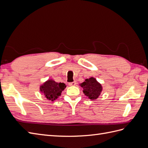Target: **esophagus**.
I'll list each match as a JSON object with an SVG mask.
<instances>
[{
    "instance_id": "esophagus-1",
    "label": "esophagus",
    "mask_w": 148,
    "mask_h": 148,
    "mask_svg": "<svg viewBox=\"0 0 148 148\" xmlns=\"http://www.w3.org/2000/svg\"><path fill=\"white\" fill-rule=\"evenodd\" d=\"M77 84V83H76L75 82H71V83H69V85L70 86H75V85Z\"/></svg>"
}]
</instances>
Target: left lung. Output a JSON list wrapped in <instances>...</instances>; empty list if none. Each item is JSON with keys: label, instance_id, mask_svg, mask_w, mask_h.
Returning <instances> with one entry per match:
<instances>
[{"label": "left lung", "instance_id": "left-lung-1", "mask_svg": "<svg viewBox=\"0 0 148 148\" xmlns=\"http://www.w3.org/2000/svg\"><path fill=\"white\" fill-rule=\"evenodd\" d=\"M79 86L83 89V92L84 95L91 100L97 99L102 91L101 84L94 77L86 79L84 82L79 84Z\"/></svg>", "mask_w": 148, "mask_h": 148}]
</instances>
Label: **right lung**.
Returning a JSON list of instances; mask_svg holds the SVG:
<instances>
[{
    "mask_svg": "<svg viewBox=\"0 0 148 148\" xmlns=\"http://www.w3.org/2000/svg\"><path fill=\"white\" fill-rule=\"evenodd\" d=\"M64 83H57L52 79H49L39 87L40 92L49 101H53L61 96V93L66 88Z\"/></svg>",
    "mask_w": 148,
    "mask_h": 148,
    "instance_id": "right-lung-1",
    "label": "right lung"
}]
</instances>
